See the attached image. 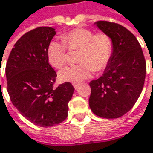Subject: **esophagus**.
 Returning <instances> with one entry per match:
<instances>
[{
	"mask_svg": "<svg viewBox=\"0 0 153 153\" xmlns=\"http://www.w3.org/2000/svg\"><path fill=\"white\" fill-rule=\"evenodd\" d=\"M73 86H74V88L75 89H78V88H79V84L78 83H73Z\"/></svg>",
	"mask_w": 153,
	"mask_h": 153,
	"instance_id": "esophagus-1",
	"label": "esophagus"
}]
</instances>
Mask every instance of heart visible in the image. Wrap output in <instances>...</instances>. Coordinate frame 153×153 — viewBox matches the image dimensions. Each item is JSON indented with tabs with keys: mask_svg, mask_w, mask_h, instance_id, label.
<instances>
[{
	"mask_svg": "<svg viewBox=\"0 0 153 153\" xmlns=\"http://www.w3.org/2000/svg\"><path fill=\"white\" fill-rule=\"evenodd\" d=\"M62 43L50 42L47 47L49 63L55 68H61L66 62V48L79 50L77 62L59 73L62 81L79 83L92 75L94 70L100 72L108 65L112 55V41L106 33H96L84 28L74 29L61 37Z\"/></svg>",
	"mask_w": 153,
	"mask_h": 153,
	"instance_id": "b5f03b06",
	"label": "heart"
}]
</instances>
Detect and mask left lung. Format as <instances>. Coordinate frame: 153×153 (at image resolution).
Returning a JSON list of instances; mask_svg holds the SVG:
<instances>
[{
    "instance_id": "obj_1",
    "label": "left lung",
    "mask_w": 153,
    "mask_h": 153,
    "mask_svg": "<svg viewBox=\"0 0 153 153\" xmlns=\"http://www.w3.org/2000/svg\"><path fill=\"white\" fill-rule=\"evenodd\" d=\"M94 24L110 37L113 49L103 74L89 83V107L98 117L118 118L131 109L143 90L146 59L137 39L126 28L107 21Z\"/></svg>"
}]
</instances>
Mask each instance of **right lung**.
Returning <instances> with one entry per match:
<instances>
[{
	"label": "right lung",
	"mask_w": 153,
	"mask_h": 153,
	"mask_svg": "<svg viewBox=\"0 0 153 153\" xmlns=\"http://www.w3.org/2000/svg\"><path fill=\"white\" fill-rule=\"evenodd\" d=\"M55 35L51 27H38L25 33L15 44L6 65L12 103L40 127H51L65 120L74 92L70 82L54 88L57 74L49 64L47 47Z\"/></svg>",
	"instance_id": "add662e5"
}]
</instances>
